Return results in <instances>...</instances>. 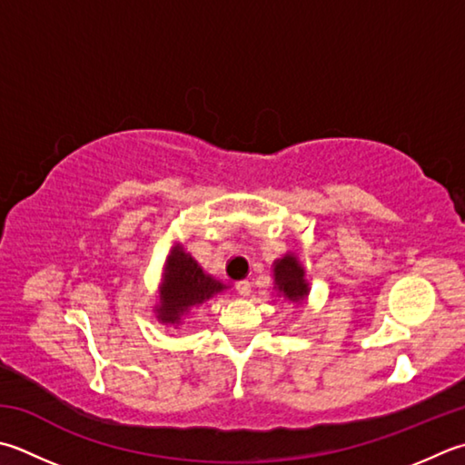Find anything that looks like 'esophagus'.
I'll use <instances>...</instances> for the list:
<instances>
[{
	"instance_id": "1",
	"label": "esophagus",
	"mask_w": 465,
	"mask_h": 465,
	"mask_svg": "<svg viewBox=\"0 0 465 465\" xmlns=\"http://www.w3.org/2000/svg\"><path fill=\"white\" fill-rule=\"evenodd\" d=\"M235 290H238V292H240L242 296H250L252 284H250L248 280H238V282H235Z\"/></svg>"
}]
</instances>
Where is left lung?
<instances>
[{
    "label": "left lung",
    "instance_id": "1",
    "mask_svg": "<svg viewBox=\"0 0 465 465\" xmlns=\"http://www.w3.org/2000/svg\"><path fill=\"white\" fill-rule=\"evenodd\" d=\"M274 282L282 294L288 300H302L308 294V284L304 282V270L294 256H284L276 262Z\"/></svg>",
    "mask_w": 465,
    "mask_h": 465
}]
</instances>
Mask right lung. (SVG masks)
I'll return each instance as SVG.
<instances>
[{"label": "right lung", "instance_id": "right-lung-1", "mask_svg": "<svg viewBox=\"0 0 465 465\" xmlns=\"http://www.w3.org/2000/svg\"><path fill=\"white\" fill-rule=\"evenodd\" d=\"M222 282L207 276L202 266L181 248L173 250L165 270V284L161 290V306L157 308L159 321L179 324L181 314L191 306L203 304L213 294L222 292Z\"/></svg>", "mask_w": 465, "mask_h": 465}]
</instances>
